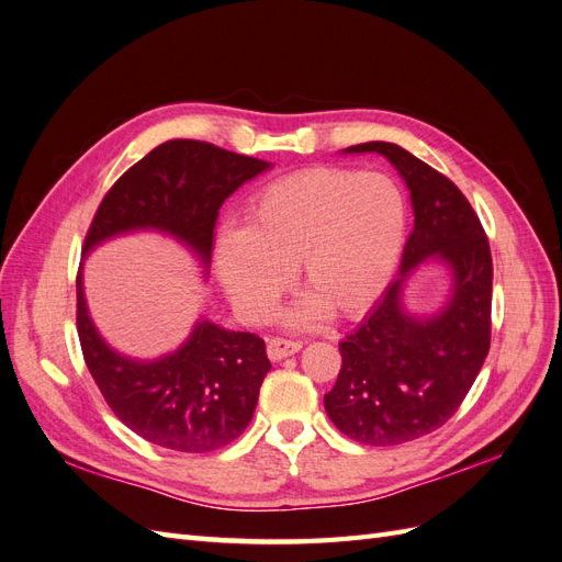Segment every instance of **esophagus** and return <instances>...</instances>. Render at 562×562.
I'll return each instance as SVG.
<instances>
[{"label":"esophagus","mask_w":562,"mask_h":562,"mask_svg":"<svg viewBox=\"0 0 562 562\" xmlns=\"http://www.w3.org/2000/svg\"><path fill=\"white\" fill-rule=\"evenodd\" d=\"M302 349L300 339H288V337H271L267 342V353L271 361H281L285 356H291Z\"/></svg>","instance_id":"obj_1"}]
</instances>
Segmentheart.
Returning a JSON list of instances; mask_svg holds the SVG:
<instances>
[{"label":"heart","mask_w":562,"mask_h":562,"mask_svg":"<svg viewBox=\"0 0 562 562\" xmlns=\"http://www.w3.org/2000/svg\"><path fill=\"white\" fill-rule=\"evenodd\" d=\"M405 227L407 203L394 178L335 166L304 168L250 199L246 227L217 234L215 267L248 321L271 312L295 265L312 293L295 318L323 310L353 318L394 279Z\"/></svg>","instance_id":"heart-1"}]
</instances>
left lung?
Wrapping results in <instances>:
<instances>
[{"label":"left lung","instance_id":"1","mask_svg":"<svg viewBox=\"0 0 562 562\" xmlns=\"http://www.w3.org/2000/svg\"><path fill=\"white\" fill-rule=\"evenodd\" d=\"M345 151H378L398 168L415 227L403 248L401 279L339 342L342 368L323 403L356 443L401 446L443 427L479 378L490 351L492 255L479 215L450 178L394 143ZM431 254L453 269V293L436 317L415 319L400 304L402 281Z\"/></svg>","mask_w":562,"mask_h":562}]
</instances>
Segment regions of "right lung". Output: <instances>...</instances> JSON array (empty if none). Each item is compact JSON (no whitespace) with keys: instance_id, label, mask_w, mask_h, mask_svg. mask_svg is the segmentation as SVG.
<instances>
[{"instance_id":"right-lung-1","label":"right lung","mask_w":562,"mask_h":562,"mask_svg":"<svg viewBox=\"0 0 562 562\" xmlns=\"http://www.w3.org/2000/svg\"><path fill=\"white\" fill-rule=\"evenodd\" d=\"M269 164L203 140H166L100 201L83 252L114 234L161 229L209 265L220 206ZM77 333L100 394L131 431L176 452H213L239 438L271 363L265 339L203 321L171 356L140 363L114 353L89 318L77 274Z\"/></svg>"}]
</instances>
